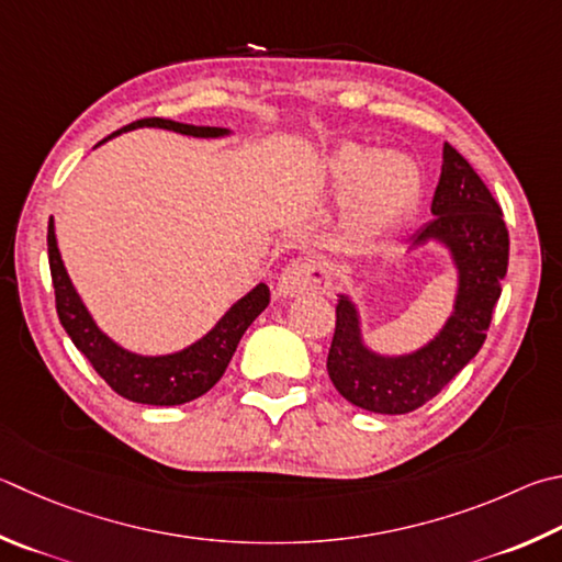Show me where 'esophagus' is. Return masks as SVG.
Wrapping results in <instances>:
<instances>
[{
    "mask_svg": "<svg viewBox=\"0 0 562 562\" xmlns=\"http://www.w3.org/2000/svg\"><path fill=\"white\" fill-rule=\"evenodd\" d=\"M331 290V274L319 260L312 258H297L290 265H284L278 280V294L280 297H297L304 292H322L326 294Z\"/></svg>",
    "mask_w": 562,
    "mask_h": 562,
    "instance_id": "1",
    "label": "esophagus"
}]
</instances>
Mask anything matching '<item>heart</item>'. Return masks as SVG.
I'll return each mask as SVG.
<instances>
[{
  "label": "heart",
  "mask_w": 562,
  "mask_h": 562,
  "mask_svg": "<svg viewBox=\"0 0 562 562\" xmlns=\"http://www.w3.org/2000/svg\"><path fill=\"white\" fill-rule=\"evenodd\" d=\"M329 177L349 187V216L353 226L379 236L403 221L420 199V171L397 151L366 155L359 147H344L329 161Z\"/></svg>",
  "instance_id": "obj_1"
}]
</instances>
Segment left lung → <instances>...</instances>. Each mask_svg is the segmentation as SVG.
<instances>
[{"mask_svg":"<svg viewBox=\"0 0 562 562\" xmlns=\"http://www.w3.org/2000/svg\"><path fill=\"white\" fill-rule=\"evenodd\" d=\"M432 216L411 238V248L440 243L457 270L454 310L435 339L411 353H375L363 341L353 300L339 294L326 371L336 391L363 411L405 415L432 401L482 349L502 297L508 268L504 213L486 183L452 145H445L442 151Z\"/></svg>","mask_w":562,"mask_h":562,"instance_id":"obj_1","label":"left lung"}]
</instances>
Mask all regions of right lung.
Listing matches in <instances>:
<instances>
[{
	"mask_svg": "<svg viewBox=\"0 0 562 562\" xmlns=\"http://www.w3.org/2000/svg\"><path fill=\"white\" fill-rule=\"evenodd\" d=\"M137 127H161L179 132V135L213 139L231 135V130L226 127H199L165 117H145L112 132L103 142ZM103 142H98L95 147L103 145ZM48 265L50 280H54L56 290V312L66 334L70 336V341L93 363L100 379L112 391L142 405H181L211 391L221 381V375L226 373L233 353L238 349L240 336L246 334L248 326L270 304L268 284L260 282L246 297H240L233 304L206 336H201L199 341H193L187 349L165 356H142L122 349L105 331H100V326L90 316L83 300H80V294L74 288V282L68 278L64 260H60L54 218L48 221Z\"/></svg>",
	"mask_w": 562,
	"mask_h": 562,
	"instance_id": "right-lung-1",
	"label": "right lung"
}]
</instances>
